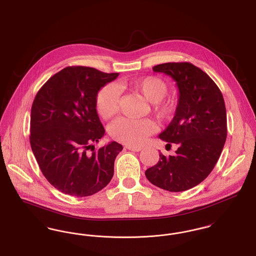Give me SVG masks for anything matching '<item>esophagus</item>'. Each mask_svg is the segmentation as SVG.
Here are the masks:
<instances>
[{"mask_svg":"<svg viewBox=\"0 0 256 256\" xmlns=\"http://www.w3.org/2000/svg\"><path fill=\"white\" fill-rule=\"evenodd\" d=\"M128 150H132V152H140L142 150V147H138V146H126Z\"/></svg>","mask_w":256,"mask_h":256,"instance_id":"esophagus-1","label":"esophagus"}]
</instances>
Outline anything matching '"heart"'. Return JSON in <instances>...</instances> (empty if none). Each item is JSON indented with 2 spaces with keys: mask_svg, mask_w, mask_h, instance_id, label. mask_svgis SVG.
<instances>
[{
  "mask_svg": "<svg viewBox=\"0 0 256 256\" xmlns=\"http://www.w3.org/2000/svg\"><path fill=\"white\" fill-rule=\"evenodd\" d=\"M130 89L142 94L152 102L154 115L162 120L170 119L176 109L173 100L164 98L167 94V84L158 76L141 77L126 84ZM120 92L114 83L107 84L102 88L96 96V110L104 119H110L119 110ZM154 132V126L149 120H130L120 118L109 128L110 136L128 146H139L145 142L148 136Z\"/></svg>",
  "mask_w": 256,
  "mask_h": 256,
  "instance_id": "obj_1",
  "label": "heart"
}]
</instances>
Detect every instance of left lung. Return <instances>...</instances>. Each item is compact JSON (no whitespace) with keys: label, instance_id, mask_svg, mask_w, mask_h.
Returning a JSON list of instances; mask_svg holds the SVG:
<instances>
[{"label":"left lung","instance_id":"1","mask_svg":"<svg viewBox=\"0 0 256 256\" xmlns=\"http://www.w3.org/2000/svg\"><path fill=\"white\" fill-rule=\"evenodd\" d=\"M152 70L171 76L179 90L175 116L160 134L178 150L167 158L160 152L145 175L162 190L184 192L205 180L220 158L227 136L224 100L210 76L190 62H166Z\"/></svg>","mask_w":256,"mask_h":256}]
</instances>
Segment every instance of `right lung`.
I'll return each mask as SVG.
<instances>
[{
    "label": "right lung",
    "instance_id": "right-lung-1",
    "mask_svg": "<svg viewBox=\"0 0 256 256\" xmlns=\"http://www.w3.org/2000/svg\"><path fill=\"white\" fill-rule=\"evenodd\" d=\"M119 74L68 66L38 92L30 110V143L47 180L60 192L83 197L106 188L122 146L112 141L90 152L104 136L96 96Z\"/></svg>",
    "mask_w": 256,
    "mask_h": 256
}]
</instances>
